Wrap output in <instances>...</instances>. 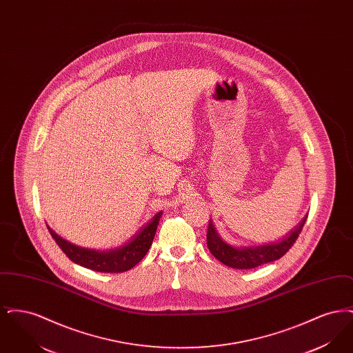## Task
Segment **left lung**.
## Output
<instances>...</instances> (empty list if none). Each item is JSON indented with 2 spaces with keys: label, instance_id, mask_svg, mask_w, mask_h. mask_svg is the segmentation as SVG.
Returning <instances> with one entry per match:
<instances>
[{
  "label": "left lung",
  "instance_id": "8db88e82",
  "mask_svg": "<svg viewBox=\"0 0 353 353\" xmlns=\"http://www.w3.org/2000/svg\"><path fill=\"white\" fill-rule=\"evenodd\" d=\"M305 221H307V216H304V219L291 232H288L283 238L275 242H270L261 246H249V248H234L223 242L221 236L217 234L212 221H209L206 243L210 252L214 255V258H217L223 265L233 269H255L261 265L274 262L282 258L298 239Z\"/></svg>",
  "mask_w": 353,
  "mask_h": 353
}]
</instances>
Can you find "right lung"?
<instances>
[{
    "label": "right lung",
    "instance_id": "obj_1",
    "mask_svg": "<svg viewBox=\"0 0 353 353\" xmlns=\"http://www.w3.org/2000/svg\"><path fill=\"white\" fill-rule=\"evenodd\" d=\"M161 219V212H159L153 219L143 226L131 241L123 246L108 252H98L91 249H84L70 243L66 239L55 234L48 226L51 236L57 245L62 249L74 263H78L85 269L94 270L98 272H124L136 266L150 250L154 233Z\"/></svg>",
    "mask_w": 353,
    "mask_h": 353
}]
</instances>
